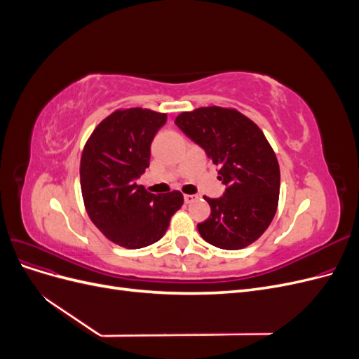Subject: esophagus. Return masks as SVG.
Returning a JSON list of instances; mask_svg holds the SVG:
<instances>
[{
	"instance_id": "esophagus-1",
	"label": "esophagus",
	"mask_w": 359,
	"mask_h": 359,
	"mask_svg": "<svg viewBox=\"0 0 359 359\" xmlns=\"http://www.w3.org/2000/svg\"><path fill=\"white\" fill-rule=\"evenodd\" d=\"M194 201H196V196H194V194H184V202L186 203H193Z\"/></svg>"
}]
</instances>
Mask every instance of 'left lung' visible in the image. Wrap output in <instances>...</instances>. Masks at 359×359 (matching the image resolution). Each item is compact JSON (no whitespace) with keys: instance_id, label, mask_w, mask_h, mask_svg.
<instances>
[{"instance_id":"1","label":"left lung","mask_w":359,"mask_h":359,"mask_svg":"<svg viewBox=\"0 0 359 359\" xmlns=\"http://www.w3.org/2000/svg\"><path fill=\"white\" fill-rule=\"evenodd\" d=\"M181 132L219 166L226 191L198 224L206 243L240 250L255 243L273 222L280 191V169L273 148L253 121L235 109L199 107L175 118Z\"/></svg>"}]
</instances>
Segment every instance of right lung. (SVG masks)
<instances>
[{
	"mask_svg": "<svg viewBox=\"0 0 359 359\" xmlns=\"http://www.w3.org/2000/svg\"><path fill=\"white\" fill-rule=\"evenodd\" d=\"M166 114L116 111L97 126L81 158V189L86 212L99 231L126 248L154 244L166 233L184 198L180 191L148 193L137 180L149 166L151 142Z\"/></svg>",
	"mask_w": 359,
	"mask_h": 359,
	"instance_id": "1",
	"label": "right lung"
}]
</instances>
